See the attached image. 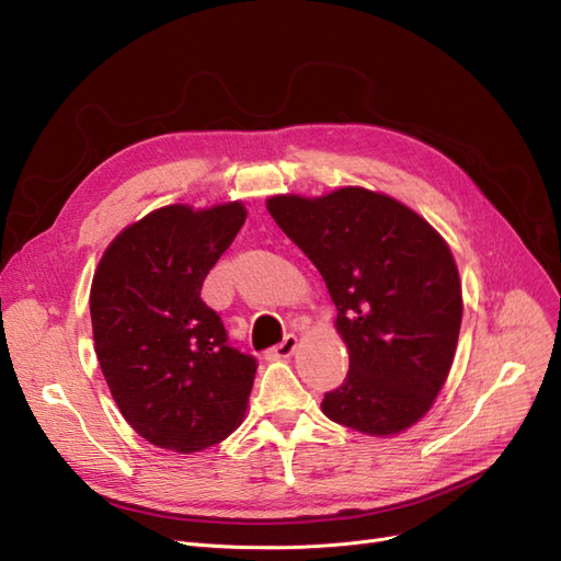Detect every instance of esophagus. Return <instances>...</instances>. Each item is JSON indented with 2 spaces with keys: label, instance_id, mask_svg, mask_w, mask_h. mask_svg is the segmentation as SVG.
<instances>
[{
  "label": "esophagus",
  "instance_id": "34e87169",
  "mask_svg": "<svg viewBox=\"0 0 561 561\" xmlns=\"http://www.w3.org/2000/svg\"><path fill=\"white\" fill-rule=\"evenodd\" d=\"M297 351V336L295 334H287L278 345H274L272 351H268V357H274V359H285V357H289Z\"/></svg>",
  "mask_w": 561,
  "mask_h": 561
}]
</instances>
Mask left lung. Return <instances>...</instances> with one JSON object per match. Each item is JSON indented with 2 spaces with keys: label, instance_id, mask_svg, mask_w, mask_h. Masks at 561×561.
<instances>
[{
  "label": "left lung",
  "instance_id": "8db88e82",
  "mask_svg": "<svg viewBox=\"0 0 561 561\" xmlns=\"http://www.w3.org/2000/svg\"><path fill=\"white\" fill-rule=\"evenodd\" d=\"M276 225L316 264L336 306L351 371L322 413L369 436H394L432 409L455 359L461 283L438 231L366 187L266 199Z\"/></svg>",
  "mask_w": 561,
  "mask_h": 561
}]
</instances>
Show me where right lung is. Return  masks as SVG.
Masks as SVG:
<instances>
[{
    "instance_id": "add662e5",
    "label": "right lung",
    "mask_w": 561,
    "mask_h": 561,
    "mask_svg": "<svg viewBox=\"0 0 561 561\" xmlns=\"http://www.w3.org/2000/svg\"><path fill=\"white\" fill-rule=\"evenodd\" d=\"M245 216L241 202L162 206L125 227L94 272L96 359L123 417L158 448L199 453L245 415L257 362L199 297Z\"/></svg>"
}]
</instances>
